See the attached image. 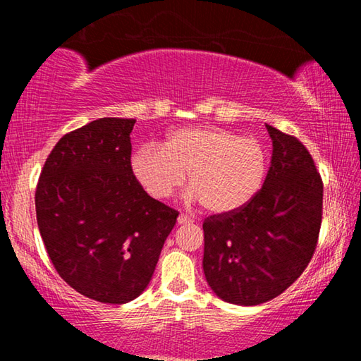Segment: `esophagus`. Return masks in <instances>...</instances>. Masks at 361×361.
Returning a JSON list of instances; mask_svg holds the SVG:
<instances>
[{"mask_svg":"<svg viewBox=\"0 0 361 361\" xmlns=\"http://www.w3.org/2000/svg\"><path fill=\"white\" fill-rule=\"evenodd\" d=\"M176 221H178V224H188V223H192V218H189L188 215H183V213H181Z\"/></svg>","mask_w":361,"mask_h":361,"instance_id":"1","label":"esophagus"}]
</instances>
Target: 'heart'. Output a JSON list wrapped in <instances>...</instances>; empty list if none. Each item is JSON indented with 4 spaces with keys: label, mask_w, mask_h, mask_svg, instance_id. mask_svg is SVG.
<instances>
[{
    "label": "heart",
    "mask_w": 361,
    "mask_h": 361,
    "mask_svg": "<svg viewBox=\"0 0 361 361\" xmlns=\"http://www.w3.org/2000/svg\"><path fill=\"white\" fill-rule=\"evenodd\" d=\"M132 173L154 199H166L189 176L192 199L213 215L252 202L264 183L267 152L258 140L210 126L180 127L162 146L145 145L132 154Z\"/></svg>",
    "instance_id": "heart-1"
}]
</instances>
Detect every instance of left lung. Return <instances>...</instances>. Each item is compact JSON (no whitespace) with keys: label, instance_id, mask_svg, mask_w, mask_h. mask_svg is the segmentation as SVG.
<instances>
[{"label":"left lung","instance_id":"8db88e82","mask_svg":"<svg viewBox=\"0 0 361 361\" xmlns=\"http://www.w3.org/2000/svg\"><path fill=\"white\" fill-rule=\"evenodd\" d=\"M271 167L243 209L204 223V274L226 302L258 305L283 293L307 267L322 224L323 183L298 138L266 124Z\"/></svg>","mask_w":361,"mask_h":361}]
</instances>
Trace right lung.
<instances>
[{"label": "right lung", "instance_id": "add662e5", "mask_svg": "<svg viewBox=\"0 0 361 361\" xmlns=\"http://www.w3.org/2000/svg\"><path fill=\"white\" fill-rule=\"evenodd\" d=\"M133 124L102 118L66 133L35 194L38 228L59 276L100 302L142 295L178 216L132 173Z\"/></svg>", "mask_w": 361, "mask_h": 361}]
</instances>
